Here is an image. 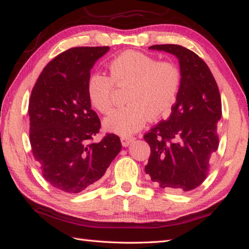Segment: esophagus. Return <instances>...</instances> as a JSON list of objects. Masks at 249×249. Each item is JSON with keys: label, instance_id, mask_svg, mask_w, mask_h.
Returning a JSON list of instances; mask_svg holds the SVG:
<instances>
[{"label": "esophagus", "instance_id": "obj_1", "mask_svg": "<svg viewBox=\"0 0 249 249\" xmlns=\"http://www.w3.org/2000/svg\"><path fill=\"white\" fill-rule=\"evenodd\" d=\"M134 140H135L134 137H126V136L122 137V138H121L122 145H123L124 147H127V146L130 144V142H134Z\"/></svg>", "mask_w": 249, "mask_h": 249}]
</instances>
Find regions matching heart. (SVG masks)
Listing matches in <instances>:
<instances>
[{"mask_svg": "<svg viewBox=\"0 0 249 249\" xmlns=\"http://www.w3.org/2000/svg\"><path fill=\"white\" fill-rule=\"evenodd\" d=\"M108 71L109 78L93 73L87 83L90 103L102 114L113 107L114 87L127 89L124 96L127 105L104 120L107 130L128 136L140 130L148 119L156 121L170 114L181 88L178 66L129 50L113 59Z\"/></svg>", "mask_w": 249, "mask_h": 249, "instance_id": "b5f03b06", "label": "heart"}]
</instances>
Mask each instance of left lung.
<instances>
[{
	"label": "left lung",
	"mask_w": 249,
	"mask_h": 249,
	"mask_svg": "<svg viewBox=\"0 0 249 249\" xmlns=\"http://www.w3.org/2000/svg\"><path fill=\"white\" fill-rule=\"evenodd\" d=\"M178 58L181 88L171 114L144 135L150 146L145 171L170 191H190L205 180L210 158L218 148L221 95L208 65L179 45H154Z\"/></svg>",
	"instance_id": "8db88e82"
}]
</instances>
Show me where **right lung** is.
<instances>
[{
  "instance_id": "1",
  "label": "right lung",
  "mask_w": 249,
  "mask_h": 249,
  "mask_svg": "<svg viewBox=\"0 0 249 249\" xmlns=\"http://www.w3.org/2000/svg\"><path fill=\"white\" fill-rule=\"evenodd\" d=\"M109 47H74L41 71L28 104L29 141L45 180L66 193L93 188L121 151L120 137L91 142L101 122L91 108L87 83L95 61Z\"/></svg>"
}]
</instances>
